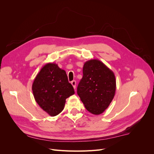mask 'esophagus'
Returning <instances> with one entry per match:
<instances>
[{"mask_svg":"<svg viewBox=\"0 0 154 154\" xmlns=\"http://www.w3.org/2000/svg\"><path fill=\"white\" fill-rule=\"evenodd\" d=\"M71 84H72V85L73 88H74V89H75V88H76V81H75V80H73V81H72V82H71Z\"/></svg>","mask_w":154,"mask_h":154,"instance_id":"1","label":"esophagus"}]
</instances>
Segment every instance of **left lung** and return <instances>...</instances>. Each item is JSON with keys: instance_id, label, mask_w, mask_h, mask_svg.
Listing matches in <instances>:
<instances>
[{"instance_id": "obj_1", "label": "left lung", "mask_w": 154, "mask_h": 154, "mask_svg": "<svg viewBox=\"0 0 154 154\" xmlns=\"http://www.w3.org/2000/svg\"><path fill=\"white\" fill-rule=\"evenodd\" d=\"M116 89V78L112 70L97 59L85 62L77 93L89 112L103 113L112 101Z\"/></svg>"}]
</instances>
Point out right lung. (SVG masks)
Listing matches in <instances>:
<instances>
[{
    "instance_id": "obj_1",
    "label": "right lung",
    "mask_w": 154,
    "mask_h": 154,
    "mask_svg": "<svg viewBox=\"0 0 154 154\" xmlns=\"http://www.w3.org/2000/svg\"><path fill=\"white\" fill-rule=\"evenodd\" d=\"M32 91L36 103L51 116L61 112L66 100L74 94L66 72L54 63L45 64L40 69L32 83Z\"/></svg>"
}]
</instances>
